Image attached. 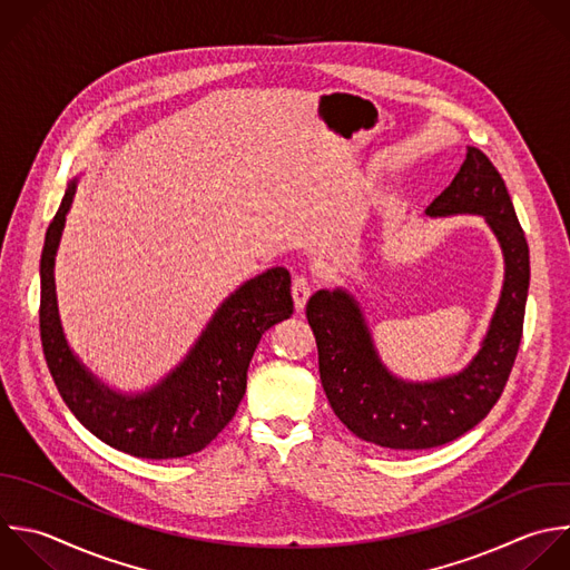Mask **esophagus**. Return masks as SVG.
Wrapping results in <instances>:
<instances>
[{"label": "esophagus", "instance_id": "34e87169", "mask_svg": "<svg viewBox=\"0 0 570 570\" xmlns=\"http://www.w3.org/2000/svg\"><path fill=\"white\" fill-rule=\"evenodd\" d=\"M309 296H312V281L305 274L294 276V281H292V298H294V305H296L298 312L307 305Z\"/></svg>", "mask_w": 570, "mask_h": 570}]
</instances>
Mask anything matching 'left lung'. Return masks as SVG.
I'll use <instances>...</instances> for the list:
<instances>
[{
	"instance_id": "obj_1",
	"label": "left lung",
	"mask_w": 570,
	"mask_h": 570,
	"mask_svg": "<svg viewBox=\"0 0 570 570\" xmlns=\"http://www.w3.org/2000/svg\"><path fill=\"white\" fill-rule=\"evenodd\" d=\"M425 214L483 216L505 258V281L488 336L463 372L425 385L396 381L381 365L354 298L341 289H323L305 307L316 336L321 383L334 414L358 439L392 450L436 448L485 419L505 387L523 332L528 243L490 158L468 147L459 174Z\"/></svg>"
}]
</instances>
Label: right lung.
Instances as JSON below:
<instances>
[{
    "instance_id": "1",
    "label": "right lung",
    "mask_w": 570,
    "mask_h": 570,
    "mask_svg": "<svg viewBox=\"0 0 570 570\" xmlns=\"http://www.w3.org/2000/svg\"><path fill=\"white\" fill-rule=\"evenodd\" d=\"M76 194L69 185L40 261V336L49 372L76 419L100 441L142 459L200 452L234 419L261 336L294 312L292 278L274 267L245 283L216 312L191 354L158 387L129 399L94 379L71 354L56 298V252Z\"/></svg>"
}]
</instances>
